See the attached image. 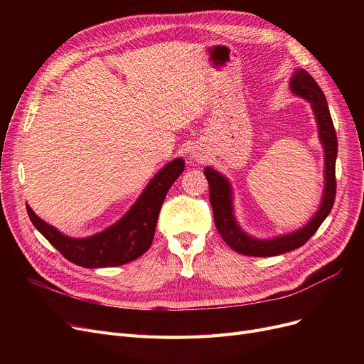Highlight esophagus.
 <instances>
[{
    "instance_id": "34e87169",
    "label": "esophagus",
    "mask_w": 364,
    "mask_h": 364,
    "mask_svg": "<svg viewBox=\"0 0 364 364\" xmlns=\"http://www.w3.org/2000/svg\"><path fill=\"white\" fill-rule=\"evenodd\" d=\"M193 158H196V159H199V158H202V156H200V155H199V153H196V151H195V153H193Z\"/></svg>"
}]
</instances>
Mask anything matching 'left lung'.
<instances>
[{"label":"left lung","instance_id":"obj_1","mask_svg":"<svg viewBox=\"0 0 364 364\" xmlns=\"http://www.w3.org/2000/svg\"><path fill=\"white\" fill-rule=\"evenodd\" d=\"M291 90L311 103L318 124V134L324 146V153H326V155H324V159H326V164H324L326 165V169H324V174H326V187H324L323 202L317 214L311 218V221L307 225L301 228V230L272 240H258L243 233L235 221L230 184H228V181L221 174H218L217 171L211 168H205L203 174L209 184V202H211L213 206L217 230L223 240L230 246L232 250L243 255L274 257L301 247L317 232V228L321 225L324 218L329 215L335 203V162L338 153V140L326 97H324L321 88L314 81L313 76L304 69H298L295 72L291 81Z\"/></svg>","mask_w":364,"mask_h":364}]
</instances>
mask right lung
<instances>
[{
    "label": "right lung",
    "mask_w": 364,
    "mask_h": 364,
    "mask_svg": "<svg viewBox=\"0 0 364 364\" xmlns=\"http://www.w3.org/2000/svg\"><path fill=\"white\" fill-rule=\"evenodd\" d=\"M184 161L176 159L161 169L139 200L117 224L87 239H72L40 217L29 206L28 215L40 233L70 262L85 269L118 267L141 257L151 245L164 199L181 172Z\"/></svg>",
    "instance_id": "right-lung-1"
}]
</instances>
